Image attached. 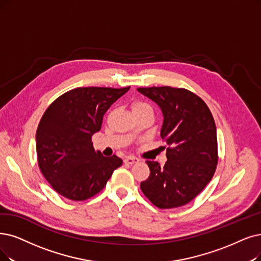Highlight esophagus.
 I'll return each instance as SVG.
<instances>
[{"mask_svg":"<svg viewBox=\"0 0 261 261\" xmlns=\"http://www.w3.org/2000/svg\"><path fill=\"white\" fill-rule=\"evenodd\" d=\"M139 160L137 158H133V156H128V158H126L124 160V163L125 164H128V165H133V164H136L138 163Z\"/></svg>","mask_w":261,"mask_h":261,"instance_id":"esophagus-1","label":"esophagus"}]
</instances>
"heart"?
Segmentation results:
<instances>
[{"label": "heart", "instance_id": "b5f03b06", "mask_svg": "<svg viewBox=\"0 0 261 261\" xmlns=\"http://www.w3.org/2000/svg\"><path fill=\"white\" fill-rule=\"evenodd\" d=\"M144 110H149V111H152V108L151 106L149 105V103L144 102V101H135L133 103V112L134 113H137V112H140V111H144Z\"/></svg>", "mask_w": 261, "mask_h": 261}]
</instances>
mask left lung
I'll use <instances>...</instances> for the list:
<instances>
[{
    "mask_svg": "<svg viewBox=\"0 0 261 261\" xmlns=\"http://www.w3.org/2000/svg\"><path fill=\"white\" fill-rule=\"evenodd\" d=\"M162 109L161 138L169 145L167 162L147 161L150 176L141 182L144 196L160 209L192 201L209 183L218 161L216 126L206 103L182 88H138Z\"/></svg>",
    "mask_w": 261,
    "mask_h": 261,
    "instance_id": "left-lung-1",
    "label": "left lung"
}]
</instances>
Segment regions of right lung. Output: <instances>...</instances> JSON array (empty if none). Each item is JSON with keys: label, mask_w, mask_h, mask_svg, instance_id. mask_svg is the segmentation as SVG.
Here are the masks:
<instances>
[{"label": "right lung", "mask_w": 261, "mask_h": 261, "mask_svg": "<svg viewBox=\"0 0 261 261\" xmlns=\"http://www.w3.org/2000/svg\"><path fill=\"white\" fill-rule=\"evenodd\" d=\"M129 90L77 88L58 97L45 111L36 130V153L41 173L67 199H89L106 186L123 161L105 158L93 148L102 117Z\"/></svg>", "instance_id": "right-lung-1"}]
</instances>
